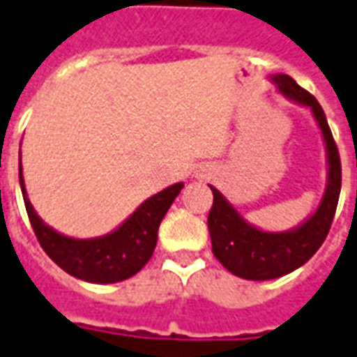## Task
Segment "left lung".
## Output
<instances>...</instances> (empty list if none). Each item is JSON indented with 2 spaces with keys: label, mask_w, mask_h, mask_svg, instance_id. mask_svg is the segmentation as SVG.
Here are the masks:
<instances>
[{
  "label": "left lung",
  "mask_w": 357,
  "mask_h": 357,
  "mask_svg": "<svg viewBox=\"0 0 357 357\" xmlns=\"http://www.w3.org/2000/svg\"><path fill=\"white\" fill-rule=\"evenodd\" d=\"M269 80L284 99L312 110L325 145L327 183L317 208L287 231H266L256 227L241 216L216 187L210 185L214 195L208 214L212 252L227 271L248 281L277 279L304 266L327 237L340 195V156L321 105L287 74H273Z\"/></svg>",
  "instance_id": "obj_1"
}]
</instances>
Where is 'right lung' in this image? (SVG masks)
Listing matches in <instances>:
<instances>
[{
    "mask_svg": "<svg viewBox=\"0 0 357 357\" xmlns=\"http://www.w3.org/2000/svg\"><path fill=\"white\" fill-rule=\"evenodd\" d=\"M19 181L30 224L47 256L68 275L97 284L124 281L135 275L151 260L156 247L158 225L183 189V181H179L149 197L133 210V214L107 235L93 239H74L53 229L38 216L28 199L20 158Z\"/></svg>",
    "mask_w": 357,
    "mask_h": 357,
    "instance_id": "add662e5",
    "label": "right lung"
}]
</instances>
